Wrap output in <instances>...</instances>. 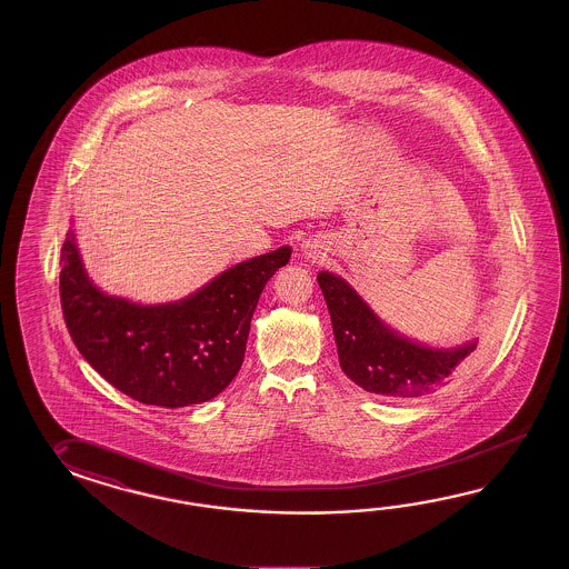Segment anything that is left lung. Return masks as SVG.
Returning a JSON list of instances; mask_svg holds the SVG:
<instances>
[{
  "label": "left lung",
  "mask_w": 569,
  "mask_h": 569,
  "mask_svg": "<svg viewBox=\"0 0 569 569\" xmlns=\"http://www.w3.org/2000/svg\"><path fill=\"white\" fill-rule=\"evenodd\" d=\"M318 283L332 320L340 367L369 393H436L452 381L478 347V340L456 348L423 347L385 326L345 279L320 271Z\"/></svg>",
  "instance_id": "8db88e82"
}]
</instances>
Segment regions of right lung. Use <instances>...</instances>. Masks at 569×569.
I'll use <instances>...</instances> for the list:
<instances>
[{"mask_svg": "<svg viewBox=\"0 0 569 569\" xmlns=\"http://www.w3.org/2000/svg\"><path fill=\"white\" fill-rule=\"evenodd\" d=\"M290 256L279 247L180 302L140 306L94 286L69 231L60 249L64 322L84 360L121 393L170 409L204 403L241 369L259 296Z\"/></svg>", "mask_w": 569, "mask_h": 569, "instance_id": "add662e5", "label": "right lung"}]
</instances>
